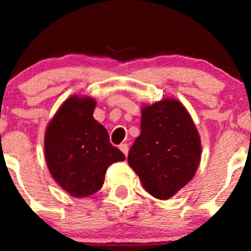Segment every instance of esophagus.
Masks as SVG:
<instances>
[{"label": "esophagus", "instance_id": "obj_1", "mask_svg": "<svg viewBox=\"0 0 251 251\" xmlns=\"http://www.w3.org/2000/svg\"><path fill=\"white\" fill-rule=\"evenodd\" d=\"M119 148H120V151H123L125 155H127V153H128V144L127 143H121L120 146H119Z\"/></svg>", "mask_w": 251, "mask_h": 251}]
</instances>
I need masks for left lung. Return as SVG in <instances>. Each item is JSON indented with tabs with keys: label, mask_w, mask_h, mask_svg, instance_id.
<instances>
[{
	"label": "left lung",
	"mask_w": 251,
	"mask_h": 251,
	"mask_svg": "<svg viewBox=\"0 0 251 251\" xmlns=\"http://www.w3.org/2000/svg\"><path fill=\"white\" fill-rule=\"evenodd\" d=\"M201 155L198 130L179 100L164 98L142 108L141 135L127 161L149 194L171 198L193 178Z\"/></svg>",
	"instance_id": "obj_1"
}]
</instances>
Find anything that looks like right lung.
Segmentation results:
<instances>
[{
	"mask_svg": "<svg viewBox=\"0 0 251 251\" xmlns=\"http://www.w3.org/2000/svg\"><path fill=\"white\" fill-rule=\"evenodd\" d=\"M96 100L72 96L48 124L45 158L50 175L75 198L92 196L102 188L104 175L125 155L109 142L107 130L93 118Z\"/></svg>",
	"mask_w": 251,
	"mask_h": 251,
	"instance_id": "1",
	"label": "right lung"
}]
</instances>
